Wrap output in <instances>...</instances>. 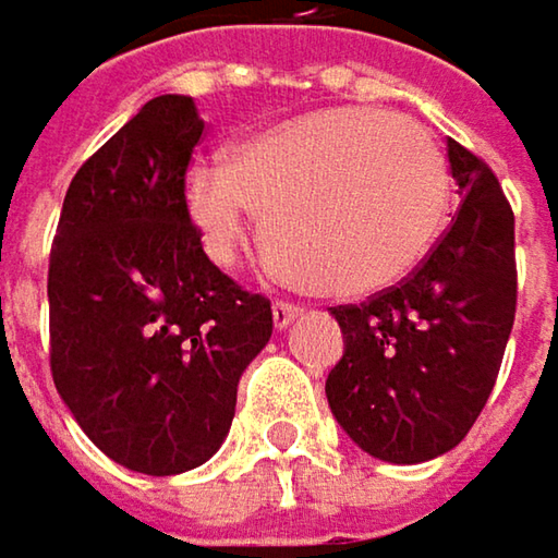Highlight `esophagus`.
Here are the masks:
<instances>
[{"mask_svg":"<svg viewBox=\"0 0 558 558\" xmlns=\"http://www.w3.org/2000/svg\"><path fill=\"white\" fill-rule=\"evenodd\" d=\"M303 310L300 306H293V303H275V310H271V316H275V329H287L296 316H300Z\"/></svg>","mask_w":558,"mask_h":558,"instance_id":"1","label":"esophagus"}]
</instances>
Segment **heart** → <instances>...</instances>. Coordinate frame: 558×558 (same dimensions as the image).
Returning a JSON list of instances; mask_svg holds the SVG:
<instances>
[{
    "mask_svg": "<svg viewBox=\"0 0 558 558\" xmlns=\"http://www.w3.org/2000/svg\"><path fill=\"white\" fill-rule=\"evenodd\" d=\"M447 162L428 130L383 108H319L245 136L232 162L184 172V210L207 258L229 268L268 214L287 278L329 296L402 280L444 229Z\"/></svg>",
    "mask_w": 558,
    "mask_h": 558,
    "instance_id": "b5f03b06",
    "label": "heart"
}]
</instances>
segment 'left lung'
I'll use <instances>...</instances> for the list:
<instances>
[{
	"instance_id": "1",
	"label": "left lung",
	"mask_w": 558,
	"mask_h": 558,
	"mask_svg": "<svg viewBox=\"0 0 558 558\" xmlns=\"http://www.w3.org/2000/svg\"><path fill=\"white\" fill-rule=\"evenodd\" d=\"M447 159L463 204L444 239L399 287L331 310L344 354L329 409L383 463H425L466 437L514 326V214L480 156L447 140Z\"/></svg>"
}]
</instances>
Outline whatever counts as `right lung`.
I'll list each match as a JSON object with an SVG mask.
<instances>
[{
  "label": "right lung",
  "mask_w": 558,
  "mask_h": 558,
  "mask_svg": "<svg viewBox=\"0 0 558 558\" xmlns=\"http://www.w3.org/2000/svg\"><path fill=\"white\" fill-rule=\"evenodd\" d=\"M194 98L146 101L73 178L50 248V371L88 440L146 476L207 463L271 338V303L207 255L184 210Z\"/></svg>",
  "instance_id": "right-lung-1"
}]
</instances>
